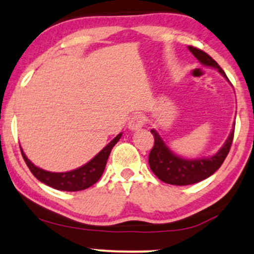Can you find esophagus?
<instances>
[{
    "label": "esophagus",
    "mask_w": 254,
    "mask_h": 254,
    "mask_svg": "<svg viewBox=\"0 0 254 254\" xmlns=\"http://www.w3.org/2000/svg\"><path fill=\"white\" fill-rule=\"evenodd\" d=\"M143 125H145V119H143L142 115L136 114L132 117L129 122H128V128H129L130 130H137L140 129V128H142Z\"/></svg>",
    "instance_id": "34e87169"
}]
</instances>
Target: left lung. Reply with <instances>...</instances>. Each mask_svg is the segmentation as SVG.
<instances>
[{
	"instance_id": "obj_1",
	"label": "left lung",
	"mask_w": 254,
	"mask_h": 254,
	"mask_svg": "<svg viewBox=\"0 0 254 254\" xmlns=\"http://www.w3.org/2000/svg\"><path fill=\"white\" fill-rule=\"evenodd\" d=\"M189 49L195 56L196 60H199L200 64L206 65V67L218 69L219 73L228 81L225 71L221 69L220 65L211 56L192 46H189ZM234 125L233 129L231 130L224 146L214 155L201 159H184L174 154L168 148L164 140L161 139L159 133L155 129H151V133L154 136V146H153L148 156L149 167L159 179L170 185L186 186V185H192L205 180L206 178L211 177L223 165L224 160L226 159L233 141Z\"/></svg>"
}]
</instances>
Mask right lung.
<instances>
[{"mask_svg": "<svg viewBox=\"0 0 254 254\" xmlns=\"http://www.w3.org/2000/svg\"><path fill=\"white\" fill-rule=\"evenodd\" d=\"M121 135L122 133L118 134V135L115 136L101 152H99L98 154L94 156L92 160L87 162L86 165L81 166V167L76 168V170L69 172H62V173H55V172L42 170V168L34 165L33 162L27 158V155L24 154L22 148L21 153L27 166L29 167L30 172L37 180L41 181V183L48 185V186L59 190L76 192V190H82L93 186V185L101 178L103 171H105L106 164H107L108 156L111 154L112 148L115 146V143L120 140Z\"/></svg>", "mask_w": 254, "mask_h": 254, "instance_id": "1", "label": "right lung"}]
</instances>
